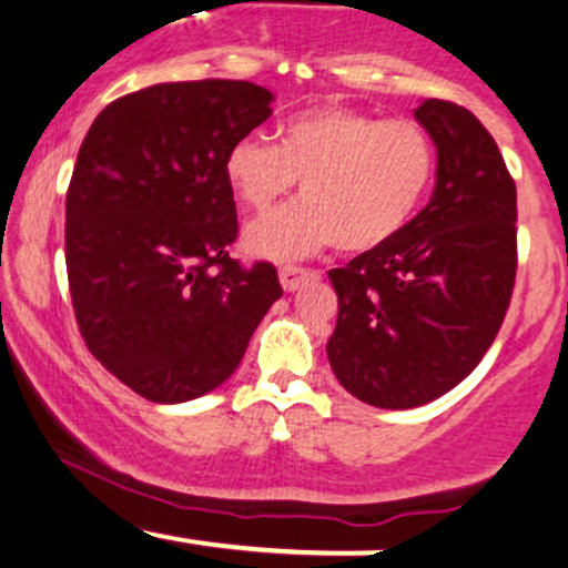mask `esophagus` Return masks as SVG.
Listing matches in <instances>:
<instances>
[{"mask_svg": "<svg viewBox=\"0 0 568 568\" xmlns=\"http://www.w3.org/2000/svg\"><path fill=\"white\" fill-rule=\"evenodd\" d=\"M277 275H280V285H283L285 291H298L304 288L306 283H312V280H321V272L304 270V266H293V264L280 266Z\"/></svg>", "mask_w": 568, "mask_h": 568, "instance_id": "34e87169", "label": "esophagus"}]
</instances>
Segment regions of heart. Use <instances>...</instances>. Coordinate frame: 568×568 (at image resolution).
Returning <instances> with one entry per match:
<instances>
[{"mask_svg": "<svg viewBox=\"0 0 568 568\" xmlns=\"http://www.w3.org/2000/svg\"><path fill=\"white\" fill-rule=\"evenodd\" d=\"M435 160L433 135L419 122L321 106L285 120L280 143L240 135L226 149L224 175L247 211H266L298 179L304 200L245 230L251 253L293 258L331 243L342 253L387 245L425 202Z\"/></svg>", "mask_w": 568, "mask_h": 568, "instance_id": "heart-1", "label": "heart"}]
</instances>
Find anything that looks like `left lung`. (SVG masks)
Returning a JSON list of instances; mask_svg holds the SVG:
<instances>
[{
  "label": "left lung",
  "mask_w": 568,
  "mask_h": 568,
  "mask_svg": "<svg viewBox=\"0 0 568 568\" xmlns=\"http://www.w3.org/2000/svg\"><path fill=\"white\" fill-rule=\"evenodd\" d=\"M414 116L438 149L433 197L387 245L328 272L331 368L376 408L425 406L465 379L499 334L518 266L515 181L497 141L452 101L427 98Z\"/></svg>",
  "instance_id": "8db88e82"
}]
</instances>
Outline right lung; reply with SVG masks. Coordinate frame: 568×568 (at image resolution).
Masks as SVG:
<instances>
[{"label": "right lung", "instance_id": "right-lung-1", "mask_svg": "<svg viewBox=\"0 0 568 568\" xmlns=\"http://www.w3.org/2000/svg\"><path fill=\"white\" fill-rule=\"evenodd\" d=\"M270 103L243 80L162 82L116 98L84 135L67 194L71 304L95 361L146 400L224 384L283 296L270 262L230 256L226 149Z\"/></svg>", "mask_w": 568, "mask_h": 568}]
</instances>
